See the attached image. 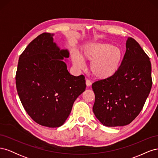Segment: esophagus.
Here are the masks:
<instances>
[{
  "label": "esophagus",
  "instance_id": "1",
  "mask_svg": "<svg viewBox=\"0 0 158 158\" xmlns=\"http://www.w3.org/2000/svg\"><path fill=\"white\" fill-rule=\"evenodd\" d=\"M85 84H86L88 87H89L91 85H92V82H91V81L89 80H85Z\"/></svg>",
  "mask_w": 158,
  "mask_h": 158
}]
</instances>
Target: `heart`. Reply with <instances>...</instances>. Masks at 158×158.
<instances>
[{
	"mask_svg": "<svg viewBox=\"0 0 158 158\" xmlns=\"http://www.w3.org/2000/svg\"><path fill=\"white\" fill-rule=\"evenodd\" d=\"M82 59L91 63L89 70L94 77L98 79L111 78L120 69L123 60V50L117 46L109 44L95 43L85 46L82 52ZM76 52L72 55L75 67L82 69L84 62Z\"/></svg>",
	"mask_w": 158,
	"mask_h": 158,
	"instance_id": "b5f03b06",
	"label": "heart"
}]
</instances>
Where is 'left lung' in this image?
I'll list each match as a JSON object with an SVG mask.
<instances>
[{
    "label": "left lung",
    "instance_id": "8db88e82",
    "mask_svg": "<svg viewBox=\"0 0 158 158\" xmlns=\"http://www.w3.org/2000/svg\"><path fill=\"white\" fill-rule=\"evenodd\" d=\"M126 49L117 73L92 84L93 112L108 127L130 124L141 111L152 88L150 58L132 37L127 40Z\"/></svg>",
    "mask_w": 158,
    "mask_h": 158
}]
</instances>
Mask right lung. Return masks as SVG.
<instances>
[{
	"label": "right lung",
	"instance_id": "1",
	"mask_svg": "<svg viewBox=\"0 0 158 158\" xmlns=\"http://www.w3.org/2000/svg\"><path fill=\"white\" fill-rule=\"evenodd\" d=\"M54 35L44 33L27 45L16 74L18 94L26 111L39 125L50 128L63 125L85 89L84 76L69 73L63 60H67L69 51L57 45Z\"/></svg>",
	"mask_w": 158,
	"mask_h": 158
}]
</instances>
